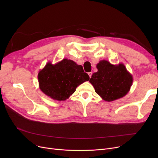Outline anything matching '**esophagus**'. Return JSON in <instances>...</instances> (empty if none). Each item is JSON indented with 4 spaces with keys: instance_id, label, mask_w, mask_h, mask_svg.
<instances>
[{
    "instance_id": "34e87169",
    "label": "esophagus",
    "mask_w": 158,
    "mask_h": 158,
    "mask_svg": "<svg viewBox=\"0 0 158 158\" xmlns=\"http://www.w3.org/2000/svg\"><path fill=\"white\" fill-rule=\"evenodd\" d=\"M88 76H89V78H91L92 77V72H88Z\"/></svg>"
}]
</instances>
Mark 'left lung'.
<instances>
[{"label":"left lung","mask_w":158,"mask_h":158,"mask_svg":"<svg viewBox=\"0 0 158 158\" xmlns=\"http://www.w3.org/2000/svg\"><path fill=\"white\" fill-rule=\"evenodd\" d=\"M97 69L98 71L92 74L89 81L103 100H117L129 92L133 78L123 63L113 64L101 60L97 64Z\"/></svg>","instance_id":"left-lung-1"}]
</instances>
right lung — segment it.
Returning <instances> with one entry per match:
<instances>
[{
	"label": "right lung",
	"mask_w": 158,
	"mask_h": 158,
	"mask_svg": "<svg viewBox=\"0 0 158 158\" xmlns=\"http://www.w3.org/2000/svg\"><path fill=\"white\" fill-rule=\"evenodd\" d=\"M39 87L44 94L53 100L66 101L76 88L89 79L81 65L68 59L56 64L48 62L38 74Z\"/></svg>",
	"instance_id": "right-lung-1"
}]
</instances>
